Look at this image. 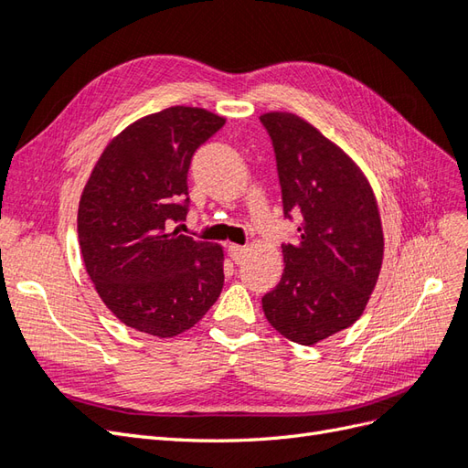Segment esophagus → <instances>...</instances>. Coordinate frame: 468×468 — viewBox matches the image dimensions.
I'll return each instance as SVG.
<instances>
[{
    "mask_svg": "<svg viewBox=\"0 0 468 468\" xmlns=\"http://www.w3.org/2000/svg\"><path fill=\"white\" fill-rule=\"evenodd\" d=\"M247 253V247L241 245H229V257L235 261V263H241V259Z\"/></svg>",
    "mask_w": 468,
    "mask_h": 468,
    "instance_id": "esophagus-1",
    "label": "esophagus"
}]
</instances>
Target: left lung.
<instances>
[{"instance_id": "8db88e82", "label": "left lung", "mask_w": 468, "mask_h": 468, "mask_svg": "<svg viewBox=\"0 0 468 468\" xmlns=\"http://www.w3.org/2000/svg\"><path fill=\"white\" fill-rule=\"evenodd\" d=\"M259 119L273 141L283 213L303 217L263 311L289 341L314 345L363 314L383 265L381 217L363 171L319 129L285 112Z\"/></svg>"}]
</instances>
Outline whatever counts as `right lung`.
I'll return each instance as SVG.
<instances>
[{
    "label": "right lung",
    "mask_w": 468,
    "mask_h": 468,
    "mask_svg": "<svg viewBox=\"0 0 468 468\" xmlns=\"http://www.w3.org/2000/svg\"><path fill=\"white\" fill-rule=\"evenodd\" d=\"M225 125L199 107H169L123 129L95 163L78 211L87 275L135 331L181 335L223 289V249L181 235L191 157Z\"/></svg>",
    "instance_id": "1"
}]
</instances>
